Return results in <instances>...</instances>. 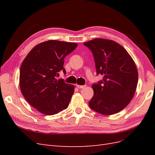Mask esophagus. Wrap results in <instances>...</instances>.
<instances>
[{"label":"esophagus","mask_w":155,"mask_h":155,"mask_svg":"<svg viewBox=\"0 0 155 155\" xmlns=\"http://www.w3.org/2000/svg\"><path fill=\"white\" fill-rule=\"evenodd\" d=\"M76 87L78 88H83L84 87H85L86 85H76Z\"/></svg>","instance_id":"esophagus-1"}]
</instances>
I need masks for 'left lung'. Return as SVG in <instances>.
Segmentation results:
<instances>
[{
	"instance_id": "8db88e82",
	"label": "left lung",
	"mask_w": 155,
	"mask_h": 155,
	"mask_svg": "<svg viewBox=\"0 0 155 155\" xmlns=\"http://www.w3.org/2000/svg\"><path fill=\"white\" fill-rule=\"evenodd\" d=\"M83 45L92 51L97 75L104 76L92 85L94 96L89 107L101 114H116L129 104L137 89L138 74L134 61L112 40L94 39Z\"/></svg>"
}]
</instances>
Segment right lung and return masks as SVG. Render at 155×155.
Returning a JSON list of instances; mask_svg holds the SVG:
<instances>
[{"instance_id": "right-lung-1", "label": "right lung", "mask_w": 155, "mask_h": 155, "mask_svg": "<svg viewBox=\"0 0 155 155\" xmlns=\"http://www.w3.org/2000/svg\"><path fill=\"white\" fill-rule=\"evenodd\" d=\"M78 46L75 43L49 40L35 46L23 61L20 88L26 100L41 113L54 115L68 107L74 86L57 78L64 59Z\"/></svg>"}]
</instances>
